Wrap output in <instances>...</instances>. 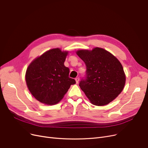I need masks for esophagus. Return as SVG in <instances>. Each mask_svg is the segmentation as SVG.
<instances>
[{"label":"esophagus","mask_w":148,"mask_h":148,"mask_svg":"<svg viewBox=\"0 0 148 148\" xmlns=\"http://www.w3.org/2000/svg\"><path fill=\"white\" fill-rule=\"evenodd\" d=\"M75 80H76V84H78V82H79V78H75Z\"/></svg>","instance_id":"obj_1"}]
</instances>
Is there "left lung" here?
I'll list each match as a JSON object with an SVG mask.
<instances>
[{
  "label": "left lung",
  "mask_w": 148,
  "mask_h": 148,
  "mask_svg": "<svg viewBox=\"0 0 148 148\" xmlns=\"http://www.w3.org/2000/svg\"><path fill=\"white\" fill-rule=\"evenodd\" d=\"M76 54L86 66L85 77L79 86L92 104L104 106L123 90L126 76L120 62L110 53L98 48L78 50Z\"/></svg>",
  "instance_id": "8db88e82"
}]
</instances>
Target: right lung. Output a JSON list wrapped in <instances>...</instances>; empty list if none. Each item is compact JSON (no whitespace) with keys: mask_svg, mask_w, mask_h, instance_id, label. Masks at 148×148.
I'll use <instances>...</instances> for the list:
<instances>
[{"mask_svg":"<svg viewBox=\"0 0 148 148\" xmlns=\"http://www.w3.org/2000/svg\"><path fill=\"white\" fill-rule=\"evenodd\" d=\"M67 51L53 49L46 51L29 65L25 80L32 95L40 103L53 105L60 102L74 79L69 77L70 70L64 66Z\"/></svg>","mask_w":148,"mask_h":148,"instance_id":"right-lung-1","label":"right lung"}]
</instances>
